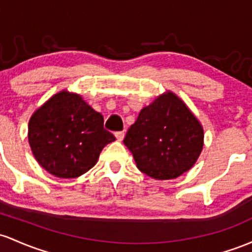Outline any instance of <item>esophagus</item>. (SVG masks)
Listing matches in <instances>:
<instances>
[{
    "label": "esophagus",
    "mask_w": 252,
    "mask_h": 252,
    "mask_svg": "<svg viewBox=\"0 0 252 252\" xmlns=\"http://www.w3.org/2000/svg\"><path fill=\"white\" fill-rule=\"evenodd\" d=\"M116 139H117L118 141H123V139H124V131H118V132H116Z\"/></svg>",
    "instance_id": "esophagus-1"
}]
</instances>
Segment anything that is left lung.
I'll return each instance as SVG.
<instances>
[{"instance_id":"obj_1","label":"left lung","mask_w":252,"mask_h":252,"mask_svg":"<svg viewBox=\"0 0 252 252\" xmlns=\"http://www.w3.org/2000/svg\"><path fill=\"white\" fill-rule=\"evenodd\" d=\"M203 139L200 121L178 95L167 91L141 110L123 142L141 172L165 181L195 165Z\"/></svg>"}]
</instances>
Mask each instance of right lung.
Wrapping results in <instances>:
<instances>
[{
  "label": "right lung",
  "mask_w": 252,
  "mask_h": 252,
  "mask_svg": "<svg viewBox=\"0 0 252 252\" xmlns=\"http://www.w3.org/2000/svg\"><path fill=\"white\" fill-rule=\"evenodd\" d=\"M116 137L104 117L77 93L63 90L38 107L29 122V143L38 164L59 178H76L91 170Z\"/></svg>",
  "instance_id": "right-lung-1"
}]
</instances>
